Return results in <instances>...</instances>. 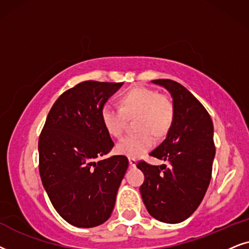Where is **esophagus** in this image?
<instances>
[{
	"mask_svg": "<svg viewBox=\"0 0 249 249\" xmlns=\"http://www.w3.org/2000/svg\"><path fill=\"white\" fill-rule=\"evenodd\" d=\"M128 163H130L131 167H135L137 166L138 161H137V159H134V158H128Z\"/></svg>",
	"mask_w": 249,
	"mask_h": 249,
	"instance_id": "obj_1",
	"label": "esophagus"
}]
</instances>
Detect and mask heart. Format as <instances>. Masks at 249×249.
I'll list each match as a JSON object with an SVG mask.
<instances>
[{
	"mask_svg": "<svg viewBox=\"0 0 249 249\" xmlns=\"http://www.w3.org/2000/svg\"><path fill=\"white\" fill-rule=\"evenodd\" d=\"M137 118L139 133L128 134L118 141L116 150L130 158H138L155 145V137H163L170 130L174 118L173 102L166 95L148 88H134L121 98V107L106 105L101 119L106 130L114 137H121L126 119Z\"/></svg>",
	"mask_w": 249,
	"mask_h": 249,
	"instance_id": "b5f03b06",
	"label": "heart"
}]
</instances>
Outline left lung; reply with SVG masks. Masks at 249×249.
I'll return each instance as SVG.
<instances>
[{
	"mask_svg": "<svg viewBox=\"0 0 249 249\" xmlns=\"http://www.w3.org/2000/svg\"><path fill=\"white\" fill-rule=\"evenodd\" d=\"M171 94L174 118L166 139L150 156L167 161L152 166L139 161L144 182L140 187L148 213L164 223H180L197 210L211 182L215 157L214 127L204 106L184 86L156 79Z\"/></svg>",
	"mask_w": 249,
	"mask_h": 249,
	"instance_id": "8db88e82",
	"label": "left lung"
}]
</instances>
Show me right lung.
Instances as JSON below:
<instances>
[{
	"mask_svg": "<svg viewBox=\"0 0 249 249\" xmlns=\"http://www.w3.org/2000/svg\"><path fill=\"white\" fill-rule=\"evenodd\" d=\"M123 83L86 81L52 106L38 140L39 175L58 214L78 228L110 217L128 167L125 156L97 161L114 147L101 119L108 99Z\"/></svg>",
	"mask_w": 249,
	"mask_h": 249,
	"instance_id": "add662e5",
	"label": "right lung"
}]
</instances>
